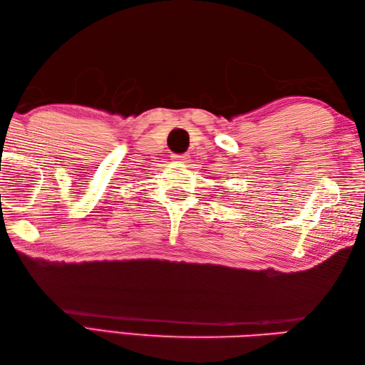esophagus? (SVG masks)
I'll list each match as a JSON object with an SVG mask.
<instances>
[{
    "instance_id": "34e87169",
    "label": "esophagus",
    "mask_w": 365,
    "mask_h": 365,
    "mask_svg": "<svg viewBox=\"0 0 365 365\" xmlns=\"http://www.w3.org/2000/svg\"><path fill=\"white\" fill-rule=\"evenodd\" d=\"M173 161L178 163V165H183V163L188 161V157H185V155H173Z\"/></svg>"
}]
</instances>
